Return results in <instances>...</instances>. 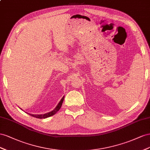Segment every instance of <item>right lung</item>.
Segmentation results:
<instances>
[{
	"label": "right lung",
	"mask_w": 150,
	"mask_h": 150,
	"mask_svg": "<svg viewBox=\"0 0 150 150\" xmlns=\"http://www.w3.org/2000/svg\"><path fill=\"white\" fill-rule=\"evenodd\" d=\"M64 98H65V96H63L62 98V99L60 100V101H59V102L58 104V105L56 106V108H55L53 110H51V112L45 113L44 114H29V113H28V114L30 115H31V116H33V117L39 118V119H45V118H47V117H49L50 116H52V115H53L54 114H56L58 112V111L59 110V109L61 108V107H62V104H63V102L64 100Z\"/></svg>",
	"instance_id": "right-lung-1"
}]
</instances>
